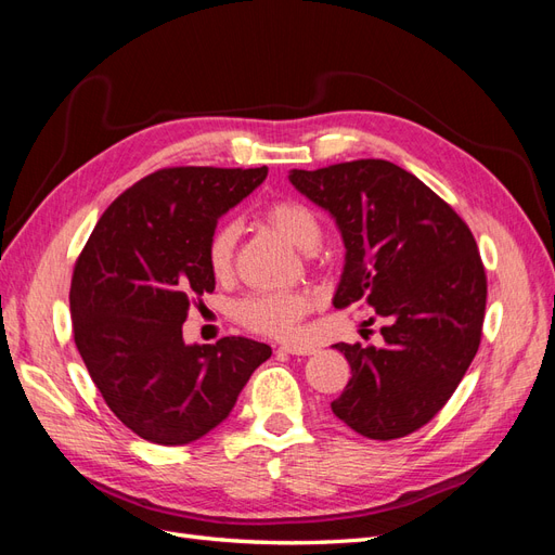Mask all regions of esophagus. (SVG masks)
Returning a JSON list of instances; mask_svg holds the SVG:
<instances>
[{"instance_id":"1","label":"esophagus","mask_w":555,"mask_h":555,"mask_svg":"<svg viewBox=\"0 0 555 555\" xmlns=\"http://www.w3.org/2000/svg\"><path fill=\"white\" fill-rule=\"evenodd\" d=\"M284 354H292V357H310L314 354V347L310 345H282L280 347Z\"/></svg>"}]
</instances>
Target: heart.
<instances>
[{
  "mask_svg": "<svg viewBox=\"0 0 555 555\" xmlns=\"http://www.w3.org/2000/svg\"><path fill=\"white\" fill-rule=\"evenodd\" d=\"M263 215L266 222L298 249L310 251L322 238V227H319L317 215L300 201H275ZM236 241V222H224L215 229L208 245V263L217 278L231 271ZM312 304L314 298L304 292H263L245 298L238 308V317L251 331L275 335V338H294L300 319L310 312Z\"/></svg>",
  "mask_w": 555,
  "mask_h": 555,
  "instance_id": "heart-1",
  "label": "heart"
}]
</instances>
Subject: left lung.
I'll return each instance as SVG.
<instances>
[{"label":"left lung","instance_id":"obj_1","mask_svg":"<svg viewBox=\"0 0 555 555\" xmlns=\"http://www.w3.org/2000/svg\"><path fill=\"white\" fill-rule=\"evenodd\" d=\"M289 182L343 236L333 306L363 300L389 322L382 347L333 345L351 379L331 410L363 438H405L444 408L479 349L486 273L473 231L422 180L384 159L292 169Z\"/></svg>","mask_w":555,"mask_h":555}]
</instances>
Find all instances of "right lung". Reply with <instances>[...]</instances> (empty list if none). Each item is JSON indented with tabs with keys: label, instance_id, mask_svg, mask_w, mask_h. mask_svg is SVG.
I'll list each match as a JSON object with an SVG mask.
<instances>
[{
	"label": "right lung",
	"instance_id": "add662e5",
	"mask_svg": "<svg viewBox=\"0 0 555 555\" xmlns=\"http://www.w3.org/2000/svg\"><path fill=\"white\" fill-rule=\"evenodd\" d=\"M266 176V166L162 169L113 201L76 261V347L111 412L147 442L204 438L271 357V347L243 335L182 340L190 300L215 289L208 245L217 220Z\"/></svg>",
	"mask_w": 555,
	"mask_h": 555
}]
</instances>
